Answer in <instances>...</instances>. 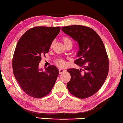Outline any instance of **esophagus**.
<instances>
[{"label":"esophagus","instance_id":"34e87169","mask_svg":"<svg viewBox=\"0 0 123 123\" xmlns=\"http://www.w3.org/2000/svg\"><path fill=\"white\" fill-rule=\"evenodd\" d=\"M66 71L65 69H59V73L60 74H62L64 73V72H65Z\"/></svg>","mask_w":123,"mask_h":123}]
</instances>
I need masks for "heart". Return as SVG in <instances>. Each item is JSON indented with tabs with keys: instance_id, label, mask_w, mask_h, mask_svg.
I'll list each match as a JSON object with an SVG mask.
<instances>
[{
	"instance_id": "b5f03b06",
	"label": "heart",
	"mask_w": 123,
	"mask_h": 123,
	"mask_svg": "<svg viewBox=\"0 0 123 123\" xmlns=\"http://www.w3.org/2000/svg\"><path fill=\"white\" fill-rule=\"evenodd\" d=\"M62 40L64 43V44H66L67 43H71L72 44V40L70 39L69 38H68L67 37H65L62 38ZM53 45V43L51 45V48L52 46ZM56 65H57L58 67H65L67 66V62L65 60H62V59H58L57 61H56Z\"/></svg>"
}]
</instances>
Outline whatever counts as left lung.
Here are the masks:
<instances>
[{
    "mask_svg": "<svg viewBox=\"0 0 123 123\" xmlns=\"http://www.w3.org/2000/svg\"><path fill=\"white\" fill-rule=\"evenodd\" d=\"M61 29L78 44V59L74 63L83 68L67 69L71 76L67 88L78 98L91 96L102 86L108 75L109 61L104 43L98 34L89 27L73 25ZM81 70L84 73H81Z\"/></svg>",
    "mask_w": 123,
    "mask_h": 123,
    "instance_id": "obj_1",
    "label": "left lung"
}]
</instances>
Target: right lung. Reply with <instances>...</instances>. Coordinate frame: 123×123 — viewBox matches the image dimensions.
<instances>
[{
	"mask_svg": "<svg viewBox=\"0 0 123 123\" xmlns=\"http://www.w3.org/2000/svg\"><path fill=\"white\" fill-rule=\"evenodd\" d=\"M60 27H36L26 31L19 39L12 59L13 73L23 91L34 98L50 92L59 74L56 66L43 71L39 68L42 56L48 53Z\"/></svg>",
	"mask_w": 123,
	"mask_h": 123,
	"instance_id": "add662e5",
	"label": "right lung"
}]
</instances>
